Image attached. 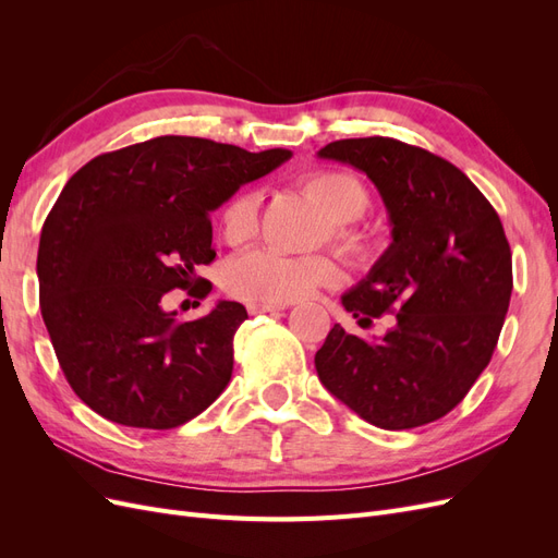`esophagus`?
Here are the masks:
<instances>
[{"label":"esophagus","mask_w":558,"mask_h":558,"mask_svg":"<svg viewBox=\"0 0 558 558\" xmlns=\"http://www.w3.org/2000/svg\"><path fill=\"white\" fill-rule=\"evenodd\" d=\"M246 307L251 314H267V312H281L289 305H286V302H248Z\"/></svg>","instance_id":"1"}]
</instances>
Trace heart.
<instances>
[{"instance_id": "b5f03b06", "label": "heart", "mask_w": 558, "mask_h": 558, "mask_svg": "<svg viewBox=\"0 0 558 558\" xmlns=\"http://www.w3.org/2000/svg\"><path fill=\"white\" fill-rule=\"evenodd\" d=\"M302 193L324 211L330 223H351L369 207V193L359 177L340 170L314 172L302 179ZM258 195L242 191L228 199L221 214L223 238L242 244L256 234ZM335 238L351 256H365V242L351 230L337 228ZM340 267L326 256L293 258L277 251L256 248L234 258L226 269V289L251 302H293L312 295L320 286L340 283Z\"/></svg>"}]
</instances>
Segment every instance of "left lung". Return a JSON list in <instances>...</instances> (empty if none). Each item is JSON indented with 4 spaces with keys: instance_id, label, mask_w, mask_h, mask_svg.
Masks as SVG:
<instances>
[{
    "instance_id": "8db88e82",
    "label": "left lung",
    "mask_w": 558,
    "mask_h": 558,
    "mask_svg": "<svg viewBox=\"0 0 558 558\" xmlns=\"http://www.w3.org/2000/svg\"><path fill=\"white\" fill-rule=\"evenodd\" d=\"M318 158L347 162L377 185L391 246L342 295L377 342L340 324L316 351L320 384L367 424L404 430L442 418L494 356L512 295V251L496 209L459 167L391 137L340 140Z\"/></svg>"
}]
</instances>
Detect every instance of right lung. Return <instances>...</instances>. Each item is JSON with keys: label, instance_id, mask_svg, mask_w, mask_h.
Segmentation results:
<instances>
[{"label": "right lung", "instance_id": "add662e5", "mask_svg": "<svg viewBox=\"0 0 558 558\" xmlns=\"http://www.w3.org/2000/svg\"><path fill=\"white\" fill-rule=\"evenodd\" d=\"M291 150L260 154L199 137H156L93 158L46 216L37 277L62 373L93 412L170 430L205 412L232 377L240 302L179 320L162 298H207L195 267L216 258L209 211Z\"/></svg>", "mask_w": 558, "mask_h": 558}]
</instances>
